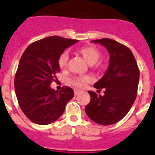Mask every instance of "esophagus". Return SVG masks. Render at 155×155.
Wrapping results in <instances>:
<instances>
[{"mask_svg": "<svg viewBox=\"0 0 155 155\" xmlns=\"http://www.w3.org/2000/svg\"><path fill=\"white\" fill-rule=\"evenodd\" d=\"M80 92H81V91H80V90H77V89H75V90H74V94H75V95H78V94Z\"/></svg>", "mask_w": 155, "mask_h": 155, "instance_id": "esophagus-1", "label": "esophagus"}]
</instances>
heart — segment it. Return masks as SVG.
I'll return each instance as SVG.
<instances>
[{
  "label": "heart",
  "mask_w": 155,
  "mask_h": 155,
  "mask_svg": "<svg viewBox=\"0 0 155 155\" xmlns=\"http://www.w3.org/2000/svg\"><path fill=\"white\" fill-rule=\"evenodd\" d=\"M78 52L81 56L86 61V62L91 65H95L99 67L100 64H97V61L100 58L101 53L96 47L94 46H84L78 49ZM68 62V54L66 52H62L58 58V66L60 69L64 70L67 67ZM92 78L89 75L83 76L72 77L69 79V83L78 88H83L86 84L91 81Z\"/></svg>",
  "instance_id": "obj_1"
}]
</instances>
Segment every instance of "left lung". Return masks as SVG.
<instances>
[{
    "mask_svg": "<svg viewBox=\"0 0 155 155\" xmlns=\"http://www.w3.org/2000/svg\"><path fill=\"white\" fill-rule=\"evenodd\" d=\"M93 43L104 45L110 54V63L104 77L94 84L104 95L89 91L91 101L86 106V115L95 123L110 125L123 119L133 106L137 94L139 71L134 54L125 45L111 39Z\"/></svg>",
    "mask_w": 155,
    "mask_h": 155,
    "instance_id": "obj_1",
    "label": "left lung"
}]
</instances>
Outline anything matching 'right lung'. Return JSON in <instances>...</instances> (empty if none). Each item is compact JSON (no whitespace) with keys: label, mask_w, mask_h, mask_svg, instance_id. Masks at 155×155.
Masks as SVG:
<instances>
[{"label":"right lung","mask_w":155,"mask_h":155,"mask_svg":"<svg viewBox=\"0 0 155 155\" xmlns=\"http://www.w3.org/2000/svg\"><path fill=\"white\" fill-rule=\"evenodd\" d=\"M77 42L50 36L31 44L22 54L14 78V89L21 111L32 122L41 125L53 123L74 96L69 86L56 91L50 85L60 72V55Z\"/></svg>","instance_id":"1"}]
</instances>
